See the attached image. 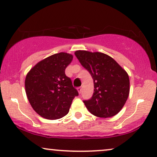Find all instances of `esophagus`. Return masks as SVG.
<instances>
[{
    "label": "esophagus",
    "mask_w": 157,
    "mask_h": 157,
    "mask_svg": "<svg viewBox=\"0 0 157 157\" xmlns=\"http://www.w3.org/2000/svg\"><path fill=\"white\" fill-rule=\"evenodd\" d=\"M77 90H78V93H79L81 94V93H82V87H77Z\"/></svg>",
    "instance_id": "34e87169"
}]
</instances>
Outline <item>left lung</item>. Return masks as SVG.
Segmentation results:
<instances>
[{
  "instance_id": "left-lung-1",
  "label": "left lung",
  "mask_w": 157,
  "mask_h": 157,
  "mask_svg": "<svg viewBox=\"0 0 157 157\" xmlns=\"http://www.w3.org/2000/svg\"><path fill=\"white\" fill-rule=\"evenodd\" d=\"M75 54L93 79V95L90 99L83 100L87 110L100 118L116 115L128 97L130 82L127 72L107 54L81 50Z\"/></svg>"
}]
</instances>
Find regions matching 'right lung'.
<instances>
[{
  "mask_svg": "<svg viewBox=\"0 0 157 157\" xmlns=\"http://www.w3.org/2000/svg\"><path fill=\"white\" fill-rule=\"evenodd\" d=\"M72 54L60 52L37 63L27 74L25 88L33 109L49 120L68 113L72 100L79 95L65 69L72 62Z\"/></svg>",
  "mask_w": 157,
  "mask_h": 157,
  "instance_id": "1",
  "label": "right lung"
}]
</instances>
